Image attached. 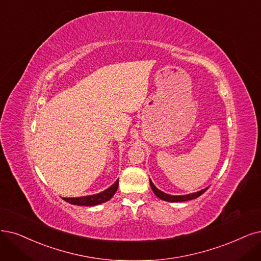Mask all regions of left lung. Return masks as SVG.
Returning <instances> with one entry per match:
<instances>
[{
  "mask_svg": "<svg viewBox=\"0 0 261 261\" xmlns=\"http://www.w3.org/2000/svg\"><path fill=\"white\" fill-rule=\"evenodd\" d=\"M149 182H150V187L153 191V194H155L159 199L168 201V202H182V201L196 199V198L200 197L202 194H204V192L207 190V188H205V189H202L198 192H194V194H189V195H185V196H172V195H168V194H166V192L159 190L155 185L152 184V181L150 179H149Z\"/></svg>",
  "mask_w": 261,
  "mask_h": 261,
  "instance_id": "obj_1",
  "label": "left lung"
}]
</instances>
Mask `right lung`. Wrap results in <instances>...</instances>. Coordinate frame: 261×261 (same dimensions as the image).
<instances>
[{
  "instance_id": "1",
  "label": "right lung",
  "mask_w": 261,
  "mask_h": 261,
  "mask_svg": "<svg viewBox=\"0 0 261 261\" xmlns=\"http://www.w3.org/2000/svg\"><path fill=\"white\" fill-rule=\"evenodd\" d=\"M117 189H118V179L116 180L110 188L100 192V194L92 195V196H85L80 198H63V200L74 205L93 206V205H98V204L104 203L106 201H109L115 195V192L117 191Z\"/></svg>"
}]
</instances>
